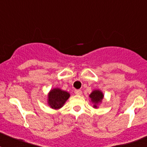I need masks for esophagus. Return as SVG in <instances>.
<instances>
[{
	"instance_id": "esophagus-1",
	"label": "esophagus",
	"mask_w": 147,
	"mask_h": 147,
	"mask_svg": "<svg viewBox=\"0 0 147 147\" xmlns=\"http://www.w3.org/2000/svg\"><path fill=\"white\" fill-rule=\"evenodd\" d=\"M74 93H75V94H76V95H81L82 90H75Z\"/></svg>"
}]
</instances>
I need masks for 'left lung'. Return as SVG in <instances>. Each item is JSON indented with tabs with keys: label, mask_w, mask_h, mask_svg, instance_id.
I'll use <instances>...</instances> for the list:
<instances>
[{
	"label": "left lung",
	"mask_w": 147,
	"mask_h": 147,
	"mask_svg": "<svg viewBox=\"0 0 147 147\" xmlns=\"http://www.w3.org/2000/svg\"><path fill=\"white\" fill-rule=\"evenodd\" d=\"M90 102L93 104V108H98V105L102 102L104 98V93L99 89L93 90L91 93L89 95Z\"/></svg>",
	"instance_id": "obj_1"
}]
</instances>
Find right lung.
Masks as SVG:
<instances>
[{
	"instance_id": "right-lung-1",
	"label": "right lung",
	"mask_w": 147,
	"mask_h": 147,
	"mask_svg": "<svg viewBox=\"0 0 147 147\" xmlns=\"http://www.w3.org/2000/svg\"><path fill=\"white\" fill-rule=\"evenodd\" d=\"M70 93L59 88H54L48 93V105L54 110H59L64 106L69 98Z\"/></svg>"
}]
</instances>
